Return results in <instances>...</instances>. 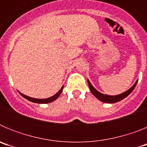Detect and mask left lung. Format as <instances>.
I'll return each mask as SVG.
<instances>
[{
    "label": "left lung",
    "instance_id": "left-lung-1",
    "mask_svg": "<svg viewBox=\"0 0 147 147\" xmlns=\"http://www.w3.org/2000/svg\"><path fill=\"white\" fill-rule=\"evenodd\" d=\"M137 82L138 81L135 83V85L132 87L131 88H129L128 90H127L126 92L124 93H121V94H119V95H116V96H108V95H105V94H102V93H99L98 90L95 89L92 85L90 84L89 80H88V86H89L90 90V91L91 93H93V96L96 97L98 99H99L100 101H102L103 102H106V103H115V102H118L121 100L124 99V98L128 96V95L132 93V91L134 90V88H136V85H137Z\"/></svg>",
    "mask_w": 147,
    "mask_h": 147
}]
</instances>
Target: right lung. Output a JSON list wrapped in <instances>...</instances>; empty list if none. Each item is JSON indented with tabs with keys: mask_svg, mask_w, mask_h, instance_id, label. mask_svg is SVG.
Here are the masks:
<instances>
[{
	"mask_svg": "<svg viewBox=\"0 0 147 147\" xmlns=\"http://www.w3.org/2000/svg\"><path fill=\"white\" fill-rule=\"evenodd\" d=\"M63 87L64 86H62V88H61V89L59 90V91L56 93L55 95H54L53 96L50 97V98H41V99H38V98H32V97L27 96H26V95L23 94V93H20V94L23 97H24L25 98L28 99V101H30V102H35V103H38V104L49 103V102H53V101H54V100H56L57 98H58V97L59 96V95L62 93V90H63Z\"/></svg>",
	"mask_w": 147,
	"mask_h": 147,
	"instance_id": "obj_1",
	"label": "right lung"
}]
</instances>
